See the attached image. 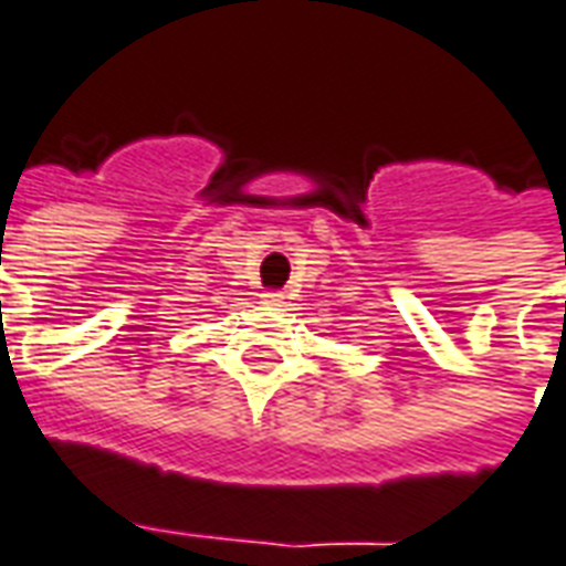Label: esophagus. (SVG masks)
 Returning a JSON list of instances; mask_svg holds the SVG:
<instances>
[{"label":"esophagus","mask_w":566,"mask_h":566,"mask_svg":"<svg viewBox=\"0 0 566 566\" xmlns=\"http://www.w3.org/2000/svg\"><path fill=\"white\" fill-rule=\"evenodd\" d=\"M262 301L265 304H283V295L280 292H262Z\"/></svg>","instance_id":"obj_1"}]
</instances>
